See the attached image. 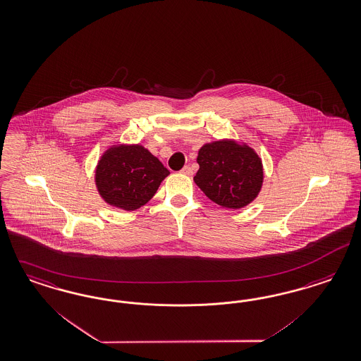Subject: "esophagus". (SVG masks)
<instances>
[{"label": "esophagus", "instance_id": "34e87169", "mask_svg": "<svg viewBox=\"0 0 361 361\" xmlns=\"http://www.w3.org/2000/svg\"><path fill=\"white\" fill-rule=\"evenodd\" d=\"M180 174L191 176V175H192V170H191V167H190V166H185V167L180 170Z\"/></svg>", "mask_w": 361, "mask_h": 361}]
</instances>
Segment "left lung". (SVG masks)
Here are the masks:
<instances>
[{
  "label": "left lung",
  "mask_w": 361,
  "mask_h": 361,
  "mask_svg": "<svg viewBox=\"0 0 361 361\" xmlns=\"http://www.w3.org/2000/svg\"><path fill=\"white\" fill-rule=\"evenodd\" d=\"M200 170L194 176L209 200L225 209H242L252 203L264 182L262 161L246 143L222 139L198 151Z\"/></svg>",
  "instance_id": "obj_1"
}]
</instances>
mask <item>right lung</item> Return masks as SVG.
<instances>
[{"label": "right lung", "mask_w": 361, "mask_h": 361, "mask_svg": "<svg viewBox=\"0 0 361 361\" xmlns=\"http://www.w3.org/2000/svg\"><path fill=\"white\" fill-rule=\"evenodd\" d=\"M170 171L140 145H115L97 161L94 183L109 206L134 212L151 200Z\"/></svg>", "instance_id": "1"}]
</instances>
